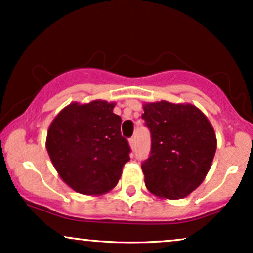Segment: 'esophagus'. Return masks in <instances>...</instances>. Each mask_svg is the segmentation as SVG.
<instances>
[{
	"mask_svg": "<svg viewBox=\"0 0 253 253\" xmlns=\"http://www.w3.org/2000/svg\"><path fill=\"white\" fill-rule=\"evenodd\" d=\"M134 144H135L134 138H130V139H129V146L132 147V149H134Z\"/></svg>",
	"mask_w": 253,
	"mask_h": 253,
	"instance_id": "34e87169",
	"label": "esophagus"
}]
</instances>
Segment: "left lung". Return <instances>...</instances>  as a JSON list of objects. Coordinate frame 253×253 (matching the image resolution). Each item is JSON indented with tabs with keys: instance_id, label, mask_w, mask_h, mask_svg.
Returning <instances> with one entry per match:
<instances>
[{
	"instance_id": "obj_1",
	"label": "left lung",
	"mask_w": 253,
	"mask_h": 253,
	"mask_svg": "<svg viewBox=\"0 0 253 253\" xmlns=\"http://www.w3.org/2000/svg\"><path fill=\"white\" fill-rule=\"evenodd\" d=\"M141 118L151 132L150 156L141 164L146 188L170 200L189 195L203 182L216 151L207 117L190 103L161 101L145 103Z\"/></svg>"
}]
</instances>
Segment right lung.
Returning a JSON list of instances; mask_svg holds the SVG:
<instances>
[{"label": "right lung", "instance_id": "obj_1", "mask_svg": "<svg viewBox=\"0 0 253 253\" xmlns=\"http://www.w3.org/2000/svg\"><path fill=\"white\" fill-rule=\"evenodd\" d=\"M115 103L96 100L71 103L54 118L46 138L52 164L69 187L84 195L108 193L129 161Z\"/></svg>", "mask_w": 253, "mask_h": 253}]
</instances>
